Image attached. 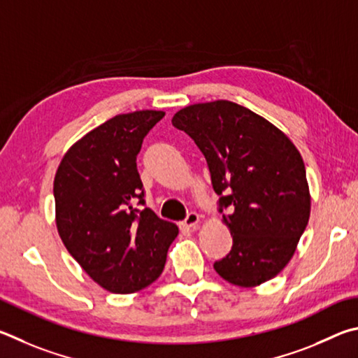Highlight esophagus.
I'll return each instance as SVG.
<instances>
[{
    "instance_id": "34e87169",
    "label": "esophagus",
    "mask_w": 358,
    "mask_h": 358,
    "mask_svg": "<svg viewBox=\"0 0 358 358\" xmlns=\"http://www.w3.org/2000/svg\"><path fill=\"white\" fill-rule=\"evenodd\" d=\"M198 223H199V215L196 214V212H190V214L185 217V220L180 222V228L192 229V228H195Z\"/></svg>"
}]
</instances>
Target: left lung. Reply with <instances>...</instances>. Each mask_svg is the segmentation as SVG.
Returning <instances> with one entry per match:
<instances>
[{"label": "left lung", "mask_w": 358, "mask_h": 358, "mask_svg": "<svg viewBox=\"0 0 358 358\" xmlns=\"http://www.w3.org/2000/svg\"><path fill=\"white\" fill-rule=\"evenodd\" d=\"M171 122L208 162L220 196L223 224L233 236L227 258L214 264L228 283L255 287L283 271L310 220L305 163L283 130L229 100L195 103Z\"/></svg>", "instance_id": "left-lung-1"}]
</instances>
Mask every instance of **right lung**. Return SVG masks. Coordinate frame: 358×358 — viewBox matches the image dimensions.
Segmentation results:
<instances>
[{
  "instance_id": "1",
  "label": "right lung",
  "mask_w": 358,
  "mask_h": 358,
  "mask_svg": "<svg viewBox=\"0 0 358 358\" xmlns=\"http://www.w3.org/2000/svg\"><path fill=\"white\" fill-rule=\"evenodd\" d=\"M165 111L117 115L73 143L56 169L55 220L67 252L103 289L141 291L160 277L174 223L144 204L136 155Z\"/></svg>"
}]
</instances>
